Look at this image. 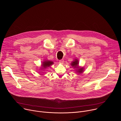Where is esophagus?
I'll return each instance as SVG.
<instances>
[{
	"mask_svg": "<svg viewBox=\"0 0 121 121\" xmlns=\"http://www.w3.org/2000/svg\"><path fill=\"white\" fill-rule=\"evenodd\" d=\"M64 60H59V63H60V64H63V63H64Z\"/></svg>",
	"mask_w": 121,
	"mask_h": 121,
	"instance_id": "1",
	"label": "esophagus"
}]
</instances>
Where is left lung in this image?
I'll return each mask as SVG.
<instances>
[{
	"label": "left lung",
	"mask_w": 121,
	"mask_h": 121,
	"mask_svg": "<svg viewBox=\"0 0 121 121\" xmlns=\"http://www.w3.org/2000/svg\"><path fill=\"white\" fill-rule=\"evenodd\" d=\"M78 60L77 59H75V60H74L71 63V65H72V66L74 67V68H76V72H78V74H81L84 71V68L83 67H79L78 66Z\"/></svg>",
	"instance_id": "1"
}]
</instances>
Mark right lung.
<instances>
[{
  "mask_svg": "<svg viewBox=\"0 0 121 121\" xmlns=\"http://www.w3.org/2000/svg\"><path fill=\"white\" fill-rule=\"evenodd\" d=\"M54 64L53 62L49 61V60H45L44 61L42 64V68L41 69H44L49 67L50 65H52Z\"/></svg>",
  "mask_w": 121,
  "mask_h": 121,
  "instance_id": "obj_1",
  "label": "right lung"
}]
</instances>
